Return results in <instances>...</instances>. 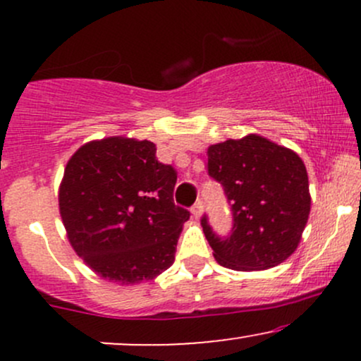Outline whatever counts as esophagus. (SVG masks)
Instances as JSON below:
<instances>
[{
	"label": "esophagus",
	"instance_id": "34e87169",
	"mask_svg": "<svg viewBox=\"0 0 361 361\" xmlns=\"http://www.w3.org/2000/svg\"><path fill=\"white\" fill-rule=\"evenodd\" d=\"M202 210H204V202L198 200L197 204H195V205L192 207V214H193V217H195V219L200 217V215H202Z\"/></svg>",
	"mask_w": 361,
	"mask_h": 361
}]
</instances>
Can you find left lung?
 <instances>
[{"label": "left lung", "mask_w": 361, "mask_h": 361, "mask_svg": "<svg viewBox=\"0 0 361 361\" xmlns=\"http://www.w3.org/2000/svg\"><path fill=\"white\" fill-rule=\"evenodd\" d=\"M209 176L222 185L233 229L221 238L207 215L202 227L219 264L238 271L268 270L299 246L310 212L309 178L299 154L261 135L207 149Z\"/></svg>", "instance_id": "obj_1"}]
</instances>
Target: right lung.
Listing matches in <instances>:
<instances>
[{"mask_svg": "<svg viewBox=\"0 0 361 361\" xmlns=\"http://www.w3.org/2000/svg\"><path fill=\"white\" fill-rule=\"evenodd\" d=\"M176 171L151 140L106 137L74 152L59 188L69 243L102 279L152 280L175 261L190 212L175 205Z\"/></svg>", "mask_w": 361, "mask_h": 361, "instance_id": "1", "label": "right lung"}]
</instances>
